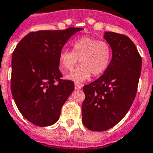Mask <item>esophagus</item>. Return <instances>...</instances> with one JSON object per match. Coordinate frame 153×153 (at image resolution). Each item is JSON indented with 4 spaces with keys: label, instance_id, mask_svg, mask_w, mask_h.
Wrapping results in <instances>:
<instances>
[{
    "label": "esophagus",
    "instance_id": "esophagus-1",
    "mask_svg": "<svg viewBox=\"0 0 153 153\" xmlns=\"http://www.w3.org/2000/svg\"><path fill=\"white\" fill-rule=\"evenodd\" d=\"M82 85H81V84H74V88H75V90H80V89H82Z\"/></svg>",
    "mask_w": 153,
    "mask_h": 153
}]
</instances>
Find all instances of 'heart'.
I'll return each mask as SVG.
<instances>
[{"instance_id":"obj_1","label":"heart","mask_w":153,"mask_h":153,"mask_svg":"<svg viewBox=\"0 0 153 153\" xmlns=\"http://www.w3.org/2000/svg\"><path fill=\"white\" fill-rule=\"evenodd\" d=\"M73 51L62 50L59 54V67L62 72L71 71L79 62L81 65L66 76L77 83L100 75L108 68L111 60V48L108 43L90 36L82 37L72 44Z\"/></svg>"}]
</instances>
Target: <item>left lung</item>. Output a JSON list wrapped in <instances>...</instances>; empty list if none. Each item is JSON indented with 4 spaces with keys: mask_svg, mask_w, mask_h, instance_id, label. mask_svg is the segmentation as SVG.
<instances>
[{
    "mask_svg": "<svg viewBox=\"0 0 153 153\" xmlns=\"http://www.w3.org/2000/svg\"><path fill=\"white\" fill-rule=\"evenodd\" d=\"M112 49V59L100 78L83 86L82 123L92 131H105L116 126L135 99L142 60L128 36L105 32Z\"/></svg>",
    "mask_w": 153,
    "mask_h": 153,
    "instance_id": "obj_1",
    "label": "left lung"
}]
</instances>
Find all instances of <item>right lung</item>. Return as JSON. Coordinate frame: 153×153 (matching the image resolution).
Listing matches in <instances>:
<instances>
[{"label": "right lung", "instance_id": "right-lung-1", "mask_svg": "<svg viewBox=\"0 0 153 153\" xmlns=\"http://www.w3.org/2000/svg\"><path fill=\"white\" fill-rule=\"evenodd\" d=\"M82 29L68 27L30 32L13 51L12 94L19 111L35 126L55 124L62 106L74 91L73 82L61 79L59 57L70 37Z\"/></svg>", "mask_w": 153, "mask_h": 153}]
</instances>
